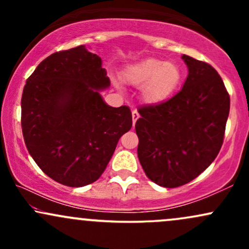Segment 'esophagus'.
Instances as JSON below:
<instances>
[{
  "label": "esophagus",
  "mask_w": 249,
  "mask_h": 249,
  "mask_svg": "<svg viewBox=\"0 0 249 249\" xmlns=\"http://www.w3.org/2000/svg\"><path fill=\"white\" fill-rule=\"evenodd\" d=\"M139 118V113H138V111L137 110H133L132 111V121H133V124H136V122H137V119Z\"/></svg>",
  "instance_id": "esophagus-1"
}]
</instances>
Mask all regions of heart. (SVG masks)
Segmentation results:
<instances>
[{"mask_svg": "<svg viewBox=\"0 0 249 249\" xmlns=\"http://www.w3.org/2000/svg\"><path fill=\"white\" fill-rule=\"evenodd\" d=\"M125 78L136 87L145 85V99L150 103H159L166 99L177 87L180 79V70L171 62L147 58L128 67Z\"/></svg>", "mask_w": 249, "mask_h": 249, "instance_id": "1", "label": "heart"}]
</instances>
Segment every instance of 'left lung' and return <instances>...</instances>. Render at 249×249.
Instances as JSON below:
<instances>
[{
  "label": "left lung",
  "instance_id": "obj_1",
  "mask_svg": "<svg viewBox=\"0 0 249 249\" xmlns=\"http://www.w3.org/2000/svg\"><path fill=\"white\" fill-rule=\"evenodd\" d=\"M184 87L172 98L138 108V158L147 178L179 187L204 172L222 146L230 95L212 65L187 55Z\"/></svg>",
  "mask_w": 249,
  "mask_h": 249
}]
</instances>
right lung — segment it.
Segmentation results:
<instances>
[{"label": "right lung", "instance_id": "obj_1", "mask_svg": "<svg viewBox=\"0 0 249 249\" xmlns=\"http://www.w3.org/2000/svg\"><path fill=\"white\" fill-rule=\"evenodd\" d=\"M110 79L102 58L84 45L42 61L21 101L25 146L38 167L59 184L82 187L107 168L117 142L132 127L130 107H112L99 90Z\"/></svg>", "mask_w": 249, "mask_h": 249}]
</instances>
